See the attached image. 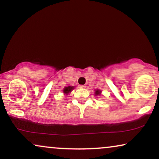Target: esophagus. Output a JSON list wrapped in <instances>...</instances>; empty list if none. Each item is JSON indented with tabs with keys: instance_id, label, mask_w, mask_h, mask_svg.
Returning a JSON list of instances; mask_svg holds the SVG:
<instances>
[{
	"instance_id": "esophagus-1",
	"label": "esophagus",
	"mask_w": 159,
	"mask_h": 159,
	"mask_svg": "<svg viewBox=\"0 0 159 159\" xmlns=\"http://www.w3.org/2000/svg\"><path fill=\"white\" fill-rule=\"evenodd\" d=\"M85 85H79L80 88H85Z\"/></svg>"
}]
</instances>
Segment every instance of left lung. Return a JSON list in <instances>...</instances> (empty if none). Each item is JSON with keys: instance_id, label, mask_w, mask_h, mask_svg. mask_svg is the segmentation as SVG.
Segmentation results:
<instances>
[{"instance_id": "obj_1", "label": "left lung", "mask_w": 159, "mask_h": 159, "mask_svg": "<svg viewBox=\"0 0 159 159\" xmlns=\"http://www.w3.org/2000/svg\"><path fill=\"white\" fill-rule=\"evenodd\" d=\"M101 93L102 91L101 90H99V89H96V90H95L94 94L95 95H96V96H100V95H101Z\"/></svg>"}]
</instances>
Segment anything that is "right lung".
Segmentation results:
<instances>
[{"mask_svg":"<svg viewBox=\"0 0 159 159\" xmlns=\"http://www.w3.org/2000/svg\"><path fill=\"white\" fill-rule=\"evenodd\" d=\"M74 89H75V87L74 86H67V87H65L63 89V93H64V95H68L69 94H70L71 91H72Z\"/></svg>","mask_w":159,"mask_h":159,"instance_id":"add662e5","label":"right lung"}]
</instances>
